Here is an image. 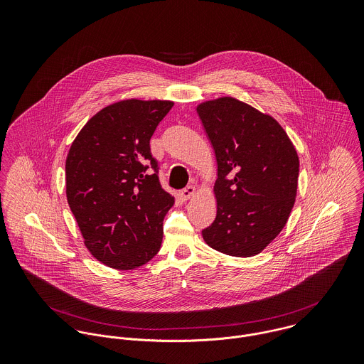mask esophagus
Returning a JSON list of instances; mask_svg holds the SVG:
<instances>
[{"label": "esophagus", "mask_w": 364, "mask_h": 364, "mask_svg": "<svg viewBox=\"0 0 364 364\" xmlns=\"http://www.w3.org/2000/svg\"><path fill=\"white\" fill-rule=\"evenodd\" d=\"M195 193H196V188L192 186V185H189V186H186L183 191H181L179 196H181L182 200H188V199H191Z\"/></svg>", "instance_id": "34e87169"}]
</instances>
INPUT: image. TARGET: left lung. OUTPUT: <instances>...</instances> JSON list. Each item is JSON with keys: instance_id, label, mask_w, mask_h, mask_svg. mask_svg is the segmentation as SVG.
Listing matches in <instances>:
<instances>
[{"instance_id": "8db88e82", "label": "left lung", "mask_w": 364, "mask_h": 364, "mask_svg": "<svg viewBox=\"0 0 364 364\" xmlns=\"http://www.w3.org/2000/svg\"><path fill=\"white\" fill-rule=\"evenodd\" d=\"M217 159V214L202 231L208 247L254 257L276 238L294 206L299 156L269 114L224 97L198 106Z\"/></svg>"}]
</instances>
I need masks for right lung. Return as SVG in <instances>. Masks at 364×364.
<instances>
[{
    "label": "right lung",
    "instance_id": "add662e5",
    "mask_svg": "<svg viewBox=\"0 0 364 364\" xmlns=\"http://www.w3.org/2000/svg\"><path fill=\"white\" fill-rule=\"evenodd\" d=\"M172 106L139 100L109 105L87 122L68 151V206L85 247L109 267H139L161 248L173 198L161 188L150 140Z\"/></svg>",
    "mask_w": 364,
    "mask_h": 364
}]
</instances>
